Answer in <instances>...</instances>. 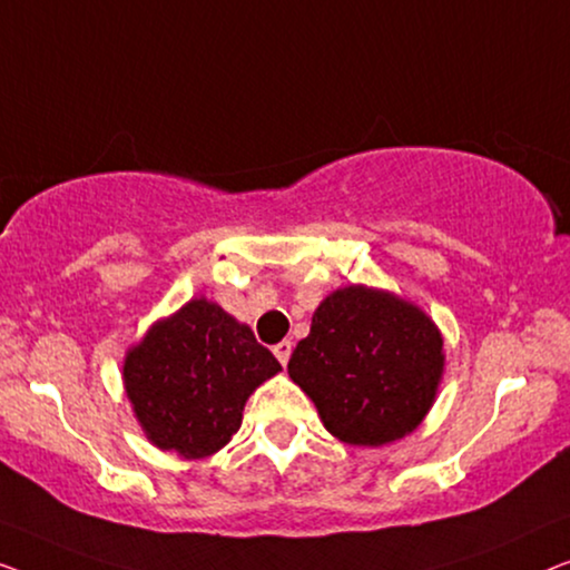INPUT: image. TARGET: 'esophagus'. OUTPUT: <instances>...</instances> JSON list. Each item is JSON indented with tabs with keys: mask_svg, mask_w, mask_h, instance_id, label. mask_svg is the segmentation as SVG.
I'll use <instances>...</instances> for the list:
<instances>
[{
	"mask_svg": "<svg viewBox=\"0 0 570 570\" xmlns=\"http://www.w3.org/2000/svg\"><path fill=\"white\" fill-rule=\"evenodd\" d=\"M292 341H282V343H276L274 346V354H276V358L278 362H282V366H286L288 364V356H292Z\"/></svg>",
	"mask_w": 570,
	"mask_h": 570,
	"instance_id": "34e87169",
	"label": "esophagus"
}]
</instances>
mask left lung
I'll list each match as a JSON object with an SVG mask.
<instances>
[{
    "label": "left lung",
    "mask_w": 570,
    "mask_h": 570,
    "mask_svg": "<svg viewBox=\"0 0 570 570\" xmlns=\"http://www.w3.org/2000/svg\"><path fill=\"white\" fill-rule=\"evenodd\" d=\"M444 341L426 312L400 296L351 284L327 294L296 343L288 376L323 426L356 446L397 442L434 405Z\"/></svg>",
    "instance_id": "8db88e82"
}]
</instances>
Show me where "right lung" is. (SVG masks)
Segmentation results:
<instances>
[{
  "label": "right lung",
  "instance_id": "right-lung-1",
  "mask_svg": "<svg viewBox=\"0 0 570 570\" xmlns=\"http://www.w3.org/2000/svg\"><path fill=\"white\" fill-rule=\"evenodd\" d=\"M278 372L250 327L198 296L128 348L124 387L151 444L204 460L229 444L247 397Z\"/></svg>",
  "mask_w": 570,
  "mask_h": 570
}]
</instances>
